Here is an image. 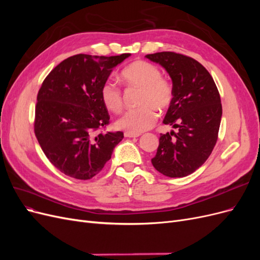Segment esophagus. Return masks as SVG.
I'll return each mask as SVG.
<instances>
[{"mask_svg":"<svg viewBox=\"0 0 260 260\" xmlns=\"http://www.w3.org/2000/svg\"><path fill=\"white\" fill-rule=\"evenodd\" d=\"M141 135L140 133H131V132H124V137L125 138H138Z\"/></svg>","mask_w":260,"mask_h":260,"instance_id":"34e87169","label":"esophagus"}]
</instances>
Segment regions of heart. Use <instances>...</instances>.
Returning <instances> with one entry per match:
<instances>
[{"instance_id":"b5f03b06","label":"heart","mask_w":260,"mask_h":260,"mask_svg":"<svg viewBox=\"0 0 260 260\" xmlns=\"http://www.w3.org/2000/svg\"><path fill=\"white\" fill-rule=\"evenodd\" d=\"M122 79L128 84L142 88L140 107L123 113L116 125L131 133L148 130L157 118L156 109L165 111L174 100V89L167 80L161 78L160 69L151 62L139 60L125 67L121 73ZM101 99L108 111L118 113L122 107L121 91L114 81L106 80L101 88Z\"/></svg>"}]
</instances>
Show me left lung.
<instances>
[{"instance_id":"obj_1","label":"left lung","mask_w":260,"mask_h":260,"mask_svg":"<svg viewBox=\"0 0 260 260\" xmlns=\"http://www.w3.org/2000/svg\"><path fill=\"white\" fill-rule=\"evenodd\" d=\"M145 57L171 78L174 100L162 122L179 130L160 135L152 164L166 177H186L207 160L216 145L222 116L218 89L207 69L185 55L160 52Z\"/></svg>"}]
</instances>
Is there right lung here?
Instances as JSON below:
<instances>
[{"label": "right lung", "instance_id": "add662e5", "mask_svg": "<svg viewBox=\"0 0 260 260\" xmlns=\"http://www.w3.org/2000/svg\"><path fill=\"white\" fill-rule=\"evenodd\" d=\"M130 55H74L44 79L37 98L35 133L45 156L66 176H96L123 139L120 131L98 135L109 122L101 88Z\"/></svg>", "mask_w": 260, "mask_h": 260}]
</instances>
